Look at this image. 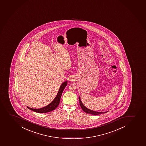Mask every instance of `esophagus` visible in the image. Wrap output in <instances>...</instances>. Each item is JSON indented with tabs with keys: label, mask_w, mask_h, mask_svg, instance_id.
<instances>
[{
	"label": "esophagus",
	"mask_w": 146,
	"mask_h": 146,
	"mask_svg": "<svg viewBox=\"0 0 146 146\" xmlns=\"http://www.w3.org/2000/svg\"><path fill=\"white\" fill-rule=\"evenodd\" d=\"M70 80L71 81H73L74 80V78H73V77H71V78H70Z\"/></svg>",
	"instance_id": "34e87169"
}]
</instances>
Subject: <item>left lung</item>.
Masks as SVG:
<instances>
[{
    "mask_svg": "<svg viewBox=\"0 0 146 146\" xmlns=\"http://www.w3.org/2000/svg\"><path fill=\"white\" fill-rule=\"evenodd\" d=\"M79 100H80V105L83 111H85V113H90L91 114H94V115H98V114H102V113H107V111H104V112H99V111H93L92 110H90L86 108L84 105H83L82 102H81V99L80 97H79Z\"/></svg>",
    "mask_w": 146,
    "mask_h": 146,
    "instance_id": "left-lung-1",
    "label": "left lung"
}]
</instances>
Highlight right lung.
<instances>
[{"instance_id":"1","label":"right lung","mask_w":146,"mask_h":146,"mask_svg":"<svg viewBox=\"0 0 146 146\" xmlns=\"http://www.w3.org/2000/svg\"><path fill=\"white\" fill-rule=\"evenodd\" d=\"M67 84H68V82L66 81L62 84L60 86V89L59 90L58 92L57 93V94L56 96V98H54V100L51 103H50L46 106L41 109H33L28 107H27V108L30 110H32L35 112L38 113H48V112L52 111L54 109H56V108L57 107V106L59 104L62 92H63L64 90L66 87Z\"/></svg>"}]
</instances>
